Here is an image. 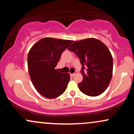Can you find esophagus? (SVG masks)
I'll return each mask as SVG.
<instances>
[{
    "label": "esophagus",
    "mask_w": 134,
    "mask_h": 134,
    "mask_svg": "<svg viewBox=\"0 0 134 134\" xmlns=\"http://www.w3.org/2000/svg\"><path fill=\"white\" fill-rule=\"evenodd\" d=\"M77 74V72H75L74 74H70V76H71V77H74V76H75V75Z\"/></svg>",
    "instance_id": "34e87169"
}]
</instances>
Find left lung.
I'll return each mask as SVG.
<instances>
[{
    "label": "left lung",
    "instance_id": "obj_1",
    "mask_svg": "<svg viewBox=\"0 0 134 134\" xmlns=\"http://www.w3.org/2000/svg\"><path fill=\"white\" fill-rule=\"evenodd\" d=\"M68 50L77 55L82 64L83 79L78 84L80 91L90 96L102 94L113 74V57L107 46L96 38H87L74 42Z\"/></svg>",
    "mask_w": 134,
    "mask_h": 134
}]
</instances>
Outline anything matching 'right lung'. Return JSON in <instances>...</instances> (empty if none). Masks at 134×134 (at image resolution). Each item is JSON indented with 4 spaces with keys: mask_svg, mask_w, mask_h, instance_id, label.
Here are the masks:
<instances>
[{
    "mask_svg": "<svg viewBox=\"0 0 134 134\" xmlns=\"http://www.w3.org/2000/svg\"><path fill=\"white\" fill-rule=\"evenodd\" d=\"M73 41L44 38L36 42L27 55V67L36 91L49 99L64 93L70 81L69 73L58 72L57 65L63 52Z\"/></svg>",
    "mask_w": 134,
    "mask_h": 134,
    "instance_id": "add662e5",
    "label": "right lung"
}]
</instances>
